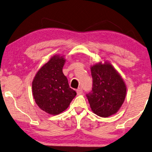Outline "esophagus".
I'll list each match as a JSON object with an SVG mask.
<instances>
[{"label":"esophagus","mask_w":152,"mask_h":152,"mask_svg":"<svg viewBox=\"0 0 152 152\" xmlns=\"http://www.w3.org/2000/svg\"><path fill=\"white\" fill-rule=\"evenodd\" d=\"M77 93L78 95H80V94H83V89H82V88H78L77 89Z\"/></svg>","instance_id":"1"}]
</instances>
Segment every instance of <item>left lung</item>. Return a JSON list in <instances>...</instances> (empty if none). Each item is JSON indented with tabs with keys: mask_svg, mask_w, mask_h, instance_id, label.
I'll return each instance as SVG.
<instances>
[{
	"mask_svg": "<svg viewBox=\"0 0 152 152\" xmlns=\"http://www.w3.org/2000/svg\"><path fill=\"white\" fill-rule=\"evenodd\" d=\"M92 90L86 94L94 113L101 117L115 114L125 100L126 88L112 64H96L91 67Z\"/></svg>",
	"mask_w": 152,
	"mask_h": 152,
	"instance_id": "left-lung-1",
	"label": "left lung"
}]
</instances>
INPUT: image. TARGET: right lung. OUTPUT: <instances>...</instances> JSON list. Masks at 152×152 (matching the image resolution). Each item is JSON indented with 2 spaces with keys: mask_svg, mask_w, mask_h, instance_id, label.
<instances>
[{
  "mask_svg": "<svg viewBox=\"0 0 152 152\" xmlns=\"http://www.w3.org/2000/svg\"><path fill=\"white\" fill-rule=\"evenodd\" d=\"M64 62L63 56L52 57L38 71L32 82L36 103L42 110L53 115L65 110L77 95L63 73Z\"/></svg>",
  "mask_w": 152,
  "mask_h": 152,
  "instance_id": "1",
  "label": "right lung"
}]
</instances>
